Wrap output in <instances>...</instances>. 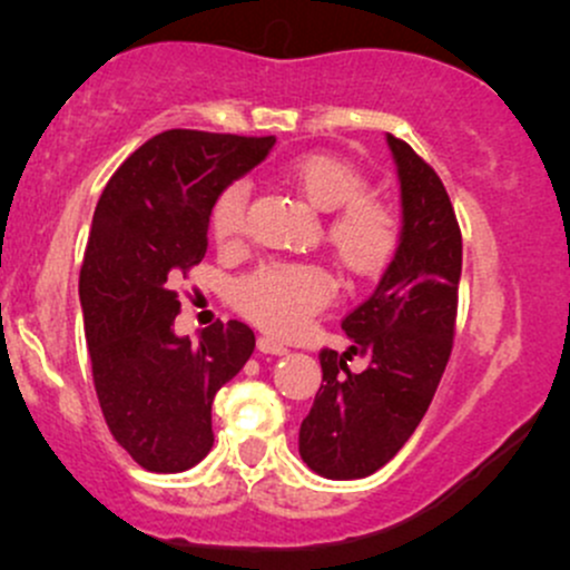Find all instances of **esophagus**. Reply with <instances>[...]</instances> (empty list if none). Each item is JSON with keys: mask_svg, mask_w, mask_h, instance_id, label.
I'll list each match as a JSON object with an SVG mask.
<instances>
[{"mask_svg": "<svg viewBox=\"0 0 570 570\" xmlns=\"http://www.w3.org/2000/svg\"><path fill=\"white\" fill-rule=\"evenodd\" d=\"M257 348L263 351V353H273V356H284L286 353V345L284 343H278V340H273V337H267V335H263L257 340Z\"/></svg>", "mask_w": 570, "mask_h": 570, "instance_id": "34e87169", "label": "esophagus"}]
</instances>
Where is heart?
I'll return each mask as SVG.
<instances>
[{
    "mask_svg": "<svg viewBox=\"0 0 570 570\" xmlns=\"http://www.w3.org/2000/svg\"><path fill=\"white\" fill-rule=\"evenodd\" d=\"M284 176L313 208L335 212L326 222V244L351 276H375L394 259L402 219L389 200L367 193V176L353 163L311 153L286 163ZM246 203L248 189L240 181L222 189L212 212V230L222 244L244 233ZM330 297L332 278L316 265H265L235 286L240 311L273 335L299 332Z\"/></svg>",
    "mask_w": 570,
    "mask_h": 570,
    "instance_id": "b5f03b06",
    "label": "heart"
}]
</instances>
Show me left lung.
Returning a JSON list of instances; mask_svg holds the SVG:
<instances>
[{
    "label": "left lung",
    "mask_w": 570,
    "mask_h": 570,
    "mask_svg": "<svg viewBox=\"0 0 570 570\" xmlns=\"http://www.w3.org/2000/svg\"><path fill=\"white\" fill-rule=\"evenodd\" d=\"M402 200V240L375 292L345 316V353L324 348L322 389L299 426V455L326 480H362L394 458L426 415L453 348L461 230L442 179L385 134ZM351 355L368 358L351 373Z\"/></svg>",
    "instance_id": "left-lung-1"
}]
</instances>
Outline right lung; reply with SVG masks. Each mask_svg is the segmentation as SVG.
Returning a JSON list of instances; mask_svg holds the SVG:
<instances>
[{
    "instance_id": "right-lung-1",
    "label": "right lung",
    "mask_w": 570,
    "mask_h": 570,
    "mask_svg": "<svg viewBox=\"0 0 570 570\" xmlns=\"http://www.w3.org/2000/svg\"><path fill=\"white\" fill-rule=\"evenodd\" d=\"M276 136L166 130L117 168L98 198L80 303L98 404L147 472H185L214 444L212 402L254 351L244 322L198 340L174 332L171 281L198 265L222 189L259 166Z\"/></svg>"
}]
</instances>
